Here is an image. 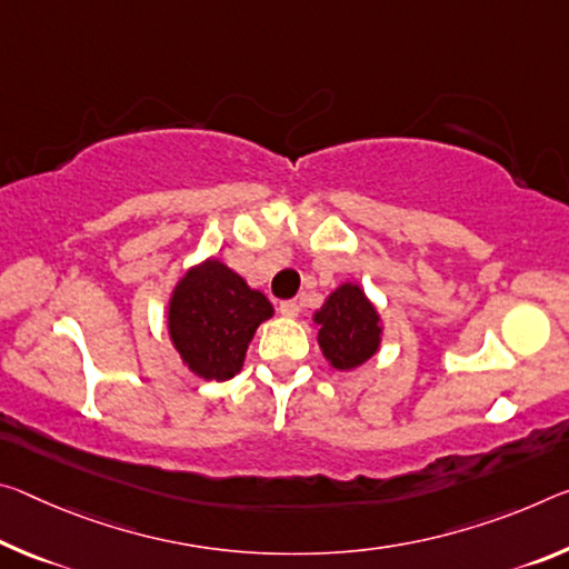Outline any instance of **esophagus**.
I'll use <instances>...</instances> for the list:
<instances>
[{
	"instance_id": "1",
	"label": "esophagus",
	"mask_w": 569,
	"mask_h": 569,
	"mask_svg": "<svg viewBox=\"0 0 569 569\" xmlns=\"http://www.w3.org/2000/svg\"><path fill=\"white\" fill-rule=\"evenodd\" d=\"M278 311H281L283 317H288V319H296V317H299L301 306H299V301H281V306H278Z\"/></svg>"
}]
</instances>
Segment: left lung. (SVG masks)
I'll list each match as a JSON object with an SVG mask.
<instances>
[{
    "mask_svg": "<svg viewBox=\"0 0 569 569\" xmlns=\"http://www.w3.org/2000/svg\"><path fill=\"white\" fill-rule=\"evenodd\" d=\"M313 323L319 327L317 339L323 357L339 372L357 369L380 349V313L357 283H341L313 313Z\"/></svg>",
    "mask_w": 569,
    "mask_h": 569,
    "instance_id": "obj_1",
    "label": "left lung"
}]
</instances>
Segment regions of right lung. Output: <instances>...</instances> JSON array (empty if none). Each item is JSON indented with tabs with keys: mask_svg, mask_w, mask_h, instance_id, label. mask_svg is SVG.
I'll return each mask as SVG.
<instances>
[{
	"mask_svg": "<svg viewBox=\"0 0 569 569\" xmlns=\"http://www.w3.org/2000/svg\"><path fill=\"white\" fill-rule=\"evenodd\" d=\"M273 306L218 258L189 268L169 299V337L182 362L202 380L236 377L252 333Z\"/></svg>",
	"mask_w": 569,
	"mask_h": 569,
	"instance_id": "add662e5",
	"label": "right lung"
}]
</instances>
